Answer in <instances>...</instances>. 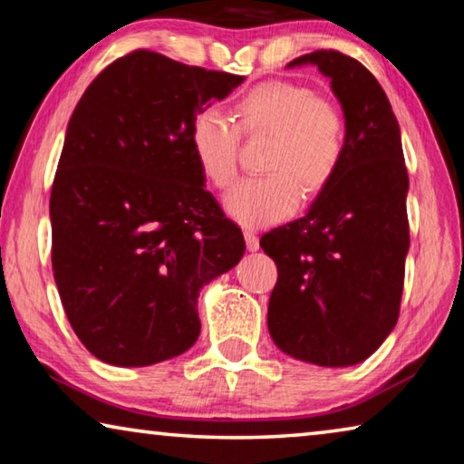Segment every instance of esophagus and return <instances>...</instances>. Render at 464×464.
I'll return each mask as SVG.
<instances>
[{"label":"esophagus","instance_id":"1","mask_svg":"<svg viewBox=\"0 0 464 464\" xmlns=\"http://www.w3.org/2000/svg\"><path fill=\"white\" fill-rule=\"evenodd\" d=\"M243 237H246V246L249 251H257L260 249V239H257V235L254 229H246L243 231Z\"/></svg>","mask_w":464,"mask_h":464}]
</instances>
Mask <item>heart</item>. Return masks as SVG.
<instances>
[{
  "mask_svg": "<svg viewBox=\"0 0 464 464\" xmlns=\"http://www.w3.org/2000/svg\"><path fill=\"white\" fill-rule=\"evenodd\" d=\"M235 124L221 110L194 116L190 147L200 174L218 190L237 176L241 132L270 137L264 178H247L225 196V208L247 227L278 223L290 217L304 194H317L332 182L345 151V122L332 102L307 85L274 80L257 83L235 104Z\"/></svg>",
  "mask_w": 464,
  "mask_h": 464,
  "instance_id": "1",
  "label": "heart"
}]
</instances>
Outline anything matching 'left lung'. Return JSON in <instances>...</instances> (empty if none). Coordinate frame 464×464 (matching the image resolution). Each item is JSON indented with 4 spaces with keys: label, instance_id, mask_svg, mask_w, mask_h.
Masks as SVG:
<instances>
[{
    "label": "left lung",
    "instance_id": "left-lung-1",
    "mask_svg": "<svg viewBox=\"0 0 464 464\" xmlns=\"http://www.w3.org/2000/svg\"><path fill=\"white\" fill-rule=\"evenodd\" d=\"M345 119V151L309 213L262 235L278 268L270 295L274 343L303 362L352 366L387 340L399 319L410 249L401 132L387 93L362 63L315 51Z\"/></svg>",
    "mask_w": 464,
    "mask_h": 464
}]
</instances>
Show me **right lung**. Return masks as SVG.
I'll use <instances>...</instances> for the list:
<instances>
[{
    "instance_id": "right-lung-1",
    "label": "right lung",
    "mask_w": 464,
    "mask_h": 464,
    "mask_svg": "<svg viewBox=\"0 0 464 464\" xmlns=\"http://www.w3.org/2000/svg\"><path fill=\"white\" fill-rule=\"evenodd\" d=\"M243 80L132 51L77 102L51 190V257L69 324L102 362L184 354L200 288L241 260L243 233L204 188L190 127Z\"/></svg>"
}]
</instances>
